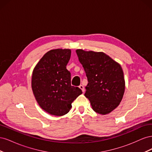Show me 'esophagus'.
I'll return each mask as SVG.
<instances>
[{"instance_id": "esophagus-1", "label": "esophagus", "mask_w": 152, "mask_h": 152, "mask_svg": "<svg viewBox=\"0 0 152 152\" xmlns=\"http://www.w3.org/2000/svg\"><path fill=\"white\" fill-rule=\"evenodd\" d=\"M79 88L82 90V92H84V87L82 86V85H80L79 86Z\"/></svg>"}]
</instances>
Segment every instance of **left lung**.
Segmentation results:
<instances>
[{
    "label": "left lung",
    "instance_id": "obj_1",
    "mask_svg": "<svg viewBox=\"0 0 152 152\" xmlns=\"http://www.w3.org/2000/svg\"><path fill=\"white\" fill-rule=\"evenodd\" d=\"M76 53L89 82L85 96L95 112L110 113L120 104L125 91L121 65L103 52L77 49Z\"/></svg>",
    "mask_w": 152,
    "mask_h": 152
}]
</instances>
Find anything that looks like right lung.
Returning a JSON list of instances; mask_svg holds the SVG:
<instances>
[{"mask_svg": "<svg viewBox=\"0 0 152 152\" xmlns=\"http://www.w3.org/2000/svg\"><path fill=\"white\" fill-rule=\"evenodd\" d=\"M71 56L69 49L49 50L35 65L31 76V89L37 102L45 112L63 116L82 90L71 86L70 72L66 65Z\"/></svg>", "mask_w": 152, "mask_h": 152, "instance_id": "add662e5", "label": "right lung"}]
</instances>
